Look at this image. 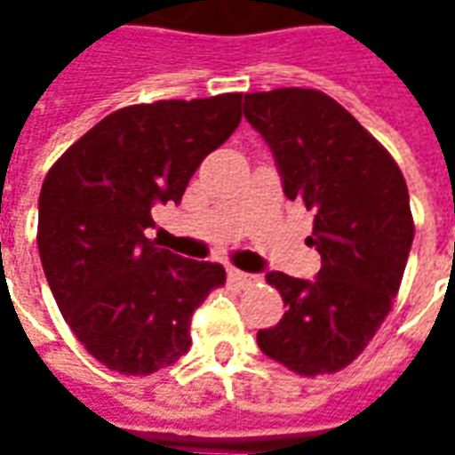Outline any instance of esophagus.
<instances>
[{
	"mask_svg": "<svg viewBox=\"0 0 455 455\" xmlns=\"http://www.w3.org/2000/svg\"><path fill=\"white\" fill-rule=\"evenodd\" d=\"M228 280L238 287H248L256 283V275H251V273H243V270H236V267H228Z\"/></svg>",
	"mask_w": 455,
	"mask_h": 455,
	"instance_id": "34e87169",
	"label": "esophagus"
}]
</instances>
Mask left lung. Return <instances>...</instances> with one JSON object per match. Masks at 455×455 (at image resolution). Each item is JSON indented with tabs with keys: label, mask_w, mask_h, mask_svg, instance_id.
Listing matches in <instances>:
<instances>
[{
	"label": "left lung",
	"mask_w": 455,
	"mask_h": 455,
	"mask_svg": "<svg viewBox=\"0 0 455 455\" xmlns=\"http://www.w3.org/2000/svg\"><path fill=\"white\" fill-rule=\"evenodd\" d=\"M243 116L266 139L283 189L315 212V280L267 273L287 312L258 331L267 358L297 375L346 368L371 343L400 290L414 221L397 163L329 94L283 87L246 94Z\"/></svg>",
	"instance_id": "left-lung-1"
}]
</instances>
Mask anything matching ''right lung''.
<instances>
[{
  "mask_svg": "<svg viewBox=\"0 0 455 455\" xmlns=\"http://www.w3.org/2000/svg\"><path fill=\"white\" fill-rule=\"evenodd\" d=\"M241 97L163 100L104 116L48 170L38 253L63 319L90 355L121 375L172 365L189 319L224 285L219 263L146 238L153 207L178 204L199 163L241 124Z\"/></svg>",
  "mask_w": 455,
  "mask_h": 455,
  "instance_id": "add662e5",
  "label": "right lung"
}]
</instances>
